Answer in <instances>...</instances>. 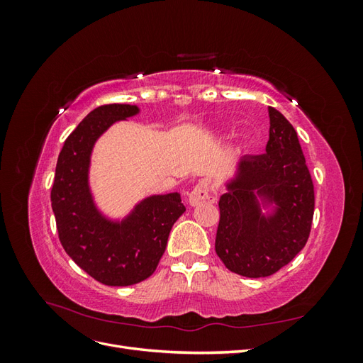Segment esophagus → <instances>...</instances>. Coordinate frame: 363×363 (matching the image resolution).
Instances as JSON below:
<instances>
[{
	"instance_id": "obj_1",
	"label": "esophagus",
	"mask_w": 363,
	"mask_h": 363,
	"mask_svg": "<svg viewBox=\"0 0 363 363\" xmlns=\"http://www.w3.org/2000/svg\"><path fill=\"white\" fill-rule=\"evenodd\" d=\"M218 200L216 191L211 180H201L195 184V188L189 194V204L199 206L201 203H215Z\"/></svg>"
}]
</instances>
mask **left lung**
I'll use <instances>...</instances> for the list:
<instances>
[{"label": "left lung", "instance_id": "1", "mask_svg": "<svg viewBox=\"0 0 363 363\" xmlns=\"http://www.w3.org/2000/svg\"><path fill=\"white\" fill-rule=\"evenodd\" d=\"M267 152L245 156L236 177L219 199L215 251L239 276L276 274L298 255L311 235L313 182L295 128L277 108L268 107ZM259 201L277 206L267 217Z\"/></svg>", "mask_w": 363, "mask_h": 363}]
</instances>
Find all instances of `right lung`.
<instances>
[{"instance_id":"add662e5","label":"right lung","mask_w":363,"mask_h":363,"mask_svg":"<svg viewBox=\"0 0 363 363\" xmlns=\"http://www.w3.org/2000/svg\"><path fill=\"white\" fill-rule=\"evenodd\" d=\"M139 112L136 106L94 108L65 140L51 189V206L60 244L96 281L130 286L156 271L174 223L184 213L180 194L142 200L121 223L104 218L89 189L91 152L96 139L116 121Z\"/></svg>"}]
</instances>
